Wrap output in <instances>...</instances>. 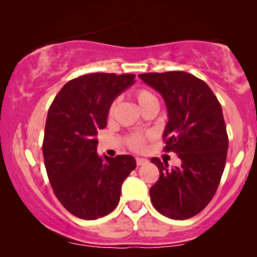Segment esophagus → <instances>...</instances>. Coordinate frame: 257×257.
<instances>
[{
  "label": "esophagus",
  "mask_w": 257,
  "mask_h": 257,
  "mask_svg": "<svg viewBox=\"0 0 257 257\" xmlns=\"http://www.w3.org/2000/svg\"><path fill=\"white\" fill-rule=\"evenodd\" d=\"M147 159L146 158H137V166L140 167V166H144V164L147 163Z\"/></svg>",
  "instance_id": "obj_1"
}]
</instances>
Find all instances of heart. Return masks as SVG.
Instances as JSON below:
<instances>
[{
    "mask_svg": "<svg viewBox=\"0 0 257 257\" xmlns=\"http://www.w3.org/2000/svg\"><path fill=\"white\" fill-rule=\"evenodd\" d=\"M132 96L135 101L138 102V105L140 106V108L143 112H145L149 108H157L158 107V100L156 98L155 94L149 89L145 88H138V89L132 91ZM117 107H118V101L113 100L108 106L107 110V116L113 117V114L116 113ZM151 138V134H147V133H133L129 134L125 139L126 145L131 150L135 152H143L146 149V143L147 140Z\"/></svg>",
    "mask_w": 257,
    "mask_h": 257,
    "instance_id": "b5f03b06",
    "label": "heart"
}]
</instances>
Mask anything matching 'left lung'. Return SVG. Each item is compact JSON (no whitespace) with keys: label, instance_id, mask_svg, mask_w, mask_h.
I'll return each instance as SVG.
<instances>
[{"label":"left lung","instance_id":"obj_1","mask_svg":"<svg viewBox=\"0 0 257 257\" xmlns=\"http://www.w3.org/2000/svg\"><path fill=\"white\" fill-rule=\"evenodd\" d=\"M139 77L163 96L169 117L164 151L181 159V166L172 169L168 162L151 159L159 169L158 181L150 188L151 202L169 219H190L213 199L226 166L228 137L221 104L204 81L188 72Z\"/></svg>","mask_w":257,"mask_h":257}]
</instances>
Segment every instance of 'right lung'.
<instances>
[{"label":"right lung","mask_w":257,"mask_h":257,"mask_svg":"<svg viewBox=\"0 0 257 257\" xmlns=\"http://www.w3.org/2000/svg\"><path fill=\"white\" fill-rule=\"evenodd\" d=\"M134 78L131 73L79 76L61 88L49 107L42 145L47 175L59 202L79 219L110 214L123 181L137 167L129 155L101 158L96 153L108 106Z\"/></svg>","instance_id":"add662e5"}]
</instances>
